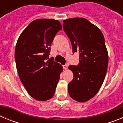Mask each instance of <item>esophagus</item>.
Instances as JSON below:
<instances>
[{
	"mask_svg": "<svg viewBox=\"0 0 123 123\" xmlns=\"http://www.w3.org/2000/svg\"><path fill=\"white\" fill-rule=\"evenodd\" d=\"M63 69H67V68H68V65H67V64H66V65H63Z\"/></svg>",
	"mask_w": 123,
	"mask_h": 123,
	"instance_id": "1",
	"label": "esophagus"
}]
</instances>
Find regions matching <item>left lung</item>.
Returning <instances> with one entry per match:
<instances>
[{
	"mask_svg": "<svg viewBox=\"0 0 123 123\" xmlns=\"http://www.w3.org/2000/svg\"><path fill=\"white\" fill-rule=\"evenodd\" d=\"M63 27L73 54H79V64L68 67L74 77L68 84V92L74 100L86 102L98 92L107 71L108 55L104 36L99 28L83 18L63 20Z\"/></svg>",
	"mask_w": 123,
	"mask_h": 123,
	"instance_id": "8db88e82",
	"label": "left lung"
}]
</instances>
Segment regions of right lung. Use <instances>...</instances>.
<instances>
[{"label": "right lung", "mask_w": 123, "mask_h": 123, "mask_svg": "<svg viewBox=\"0 0 123 123\" xmlns=\"http://www.w3.org/2000/svg\"><path fill=\"white\" fill-rule=\"evenodd\" d=\"M62 29L58 20L36 19L17 41L15 59L19 77L28 94L37 100H47L54 96L63 71L60 64L48 57L52 41Z\"/></svg>", "instance_id": "right-lung-1"}]
</instances>
